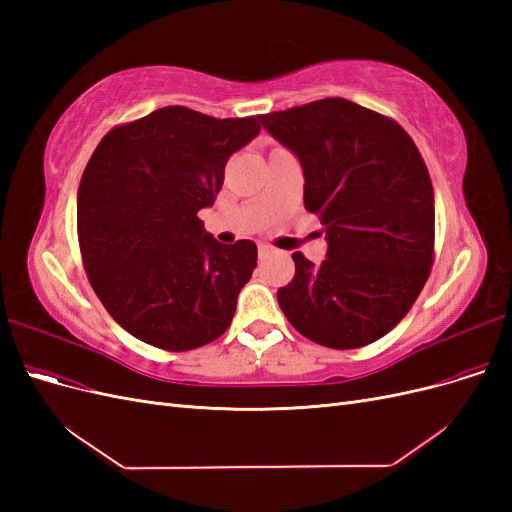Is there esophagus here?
<instances>
[{
    "label": "esophagus",
    "mask_w": 512,
    "mask_h": 512,
    "mask_svg": "<svg viewBox=\"0 0 512 512\" xmlns=\"http://www.w3.org/2000/svg\"><path fill=\"white\" fill-rule=\"evenodd\" d=\"M271 254H273V247H269V245H258V258H260V260L269 258Z\"/></svg>",
    "instance_id": "obj_1"
}]
</instances>
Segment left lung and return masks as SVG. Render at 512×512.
Returning a JSON list of instances; mask_svg holds the SVG:
<instances>
[{
  "instance_id": "8db88e82",
  "label": "left lung",
  "mask_w": 512,
  "mask_h": 512,
  "mask_svg": "<svg viewBox=\"0 0 512 512\" xmlns=\"http://www.w3.org/2000/svg\"><path fill=\"white\" fill-rule=\"evenodd\" d=\"M297 156L303 203L318 213L327 258L294 252L277 303L301 335L348 350L376 342L408 314L433 258V188L408 132L344 98L258 117Z\"/></svg>"
}]
</instances>
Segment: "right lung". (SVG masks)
Wrapping results in <instances>:
<instances>
[{"label": "right lung", "mask_w": 512, "mask_h": 512, "mask_svg": "<svg viewBox=\"0 0 512 512\" xmlns=\"http://www.w3.org/2000/svg\"><path fill=\"white\" fill-rule=\"evenodd\" d=\"M258 132L256 117L164 106L96 147L76 200L81 254L108 314L141 342L183 352L230 327L258 250L215 241L198 211L215 203L228 158Z\"/></svg>", "instance_id": "1"}]
</instances>
